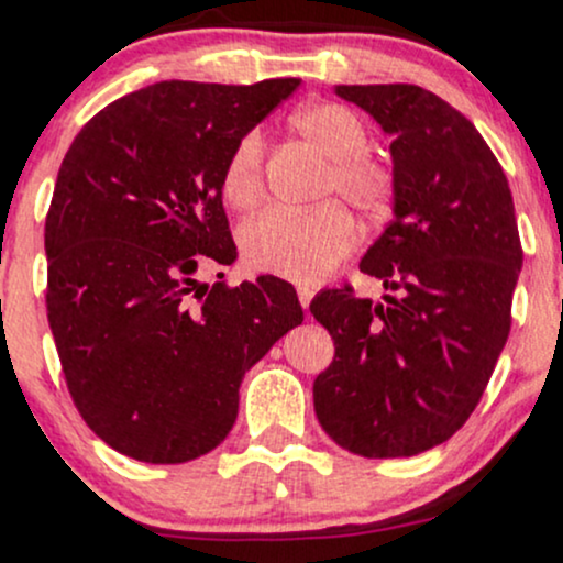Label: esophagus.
Instances as JSON below:
<instances>
[{
    "label": "esophagus",
    "instance_id": "1",
    "mask_svg": "<svg viewBox=\"0 0 563 563\" xmlns=\"http://www.w3.org/2000/svg\"><path fill=\"white\" fill-rule=\"evenodd\" d=\"M312 290H309V288H299V301H301V307L303 309H307L309 307V301H312Z\"/></svg>",
    "mask_w": 563,
    "mask_h": 563
}]
</instances>
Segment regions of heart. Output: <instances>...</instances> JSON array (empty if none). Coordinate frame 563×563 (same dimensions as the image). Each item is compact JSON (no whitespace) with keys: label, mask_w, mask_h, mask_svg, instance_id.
I'll return each instance as SVG.
<instances>
[{"label":"heart","mask_w":563,"mask_h":563,"mask_svg":"<svg viewBox=\"0 0 563 563\" xmlns=\"http://www.w3.org/2000/svg\"><path fill=\"white\" fill-rule=\"evenodd\" d=\"M303 142L328 158L322 198H344L360 217L384 219L397 196V174L386 161L367 153V126L339 102H309L290 115ZM222 192L235 209L249 211L264 198V137L251 129L232 145L222 169ZM357 228L341 203L318 209L267 211L241 230L243 260L260 273L314 286L352 254Z\"/></svg>","instance_id":"obj_1"}]
</instances>
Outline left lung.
<instances>
[{
	"mask_svg": "<svg viewBox=\"0 0 563 563\" xmlns=\"http://www.w3.org/2000/svg\"><path fill=\"white\" fill-rule=\"evenodd\" d=\"M391 134L394 219L360 262L389 294L322 290L333 363L314 412L339 448L410 457L468 421L508 341L521 251L503 166L463 113L416 84L335 87Z\"/></svg>",
	"mask_w": 563,
	"mask_h": 563,
	"instance_id": "obj_1",
	"label": "left lung"
}]
</instances>
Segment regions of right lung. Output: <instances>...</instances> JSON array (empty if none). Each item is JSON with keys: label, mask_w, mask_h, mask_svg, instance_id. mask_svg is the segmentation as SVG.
Wrapping results in <instances>:
<instances>
[{"label": "right lung", "mask_w": 563, "mask_h": 563, "mask_svg": "<svg viewBox=\"0 0 563 563\" xmlns=\"http://www.w3.org/2000/svg\"><path fill=\"white\" fill-rule=\"evenodd\" d=\"M299 84L158 81L70 142L44 224L47 318L76 410L121 455L187 463L214 450L245 371L301 325L280 277L198 280L238 256L222 206L232 145Z\"/></svg>", "instance_id": "right-lung-1"}]
</instances>
